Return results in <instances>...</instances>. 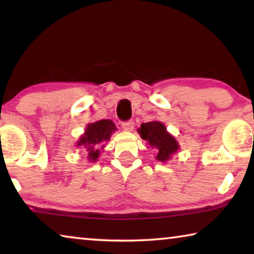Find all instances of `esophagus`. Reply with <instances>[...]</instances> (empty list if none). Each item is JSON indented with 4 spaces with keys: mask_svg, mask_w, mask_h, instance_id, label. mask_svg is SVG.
<instances>
[{
    "mask_svg": "<svg viewBox=\"0 0 254 254\" xmlns=\"http://www.w3.org/2000/svg\"><path fill=\"white\" fill-rule=\"evenodd\" d=\"M122 127L124 131H132L133 127H134V122L133 121H127L122 123Z\"/></svg>",
    "mask_w": 254,
    "mask_h": 254,
    "instance_id": "esophagus-1",
    "label": "esophagus"
}]
</instances>
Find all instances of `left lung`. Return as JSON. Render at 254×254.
Wrapping results in <instances>:
<instances>
[{
  "label": "left lung",
  "mask_w": 254,
  "mask_h": 254,
  "mask_svg": "<svg viewBox=\"0 0 254 254\" xmlns=\"http://www.w3.org/2000/svg\"><path fill=\"white\" fill-rule=\"evenodd\" d=\"M142 140L147 141L150 147L157 150L156 160L165 162L168 161L175 152L179 149L177 140L167 131L166 126L159 121L142 123L137 128Z\"/></svg>",
  "instance_id": "left-lung-1"
}]
</instances>
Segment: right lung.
<instances>
[{"mask_svg": "<svg viewBox=\"0 0 254 254\" xmlns=\"http://www.w3.org/2000/svg\"><path fill=\"white\" fill-rule=\"evenodd\" d=\"M117 131L115 124L111 120L89 123L85 128V133L77 141V147H83L88 154L89 161H97L100 157V149L104 148V143L111 139L112 133Z\"/></svg>", "mask_w": 254, "mask_h": 254, "instance_id": "right-lung-1", "label": "right lung"}]
</instances>
